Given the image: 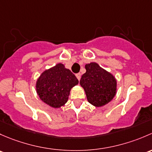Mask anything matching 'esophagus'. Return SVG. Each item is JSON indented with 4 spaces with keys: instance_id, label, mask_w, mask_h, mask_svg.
Instances as JSON below:
<instances>
[{
    "instance_id": "34e87169",
    "label": "esophagus",
    "mask_w": 152,
    "mask_h": 152,
    "mask_svg": "<svg viewBox=\"0 0 152 152\" xmlns=\"http://www.w3.org/2000/svg\"><path fill=\"white\" fill-rule=\"evenodd\" d=\"M75 75H76V77L77 78L78 80H80V77H81V75H80V73H77V74H76Z\"/></svg>"
}]
</instances>
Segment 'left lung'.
I'll return each mask as SVG.
<instances>
[{"label": "left lung", "mask_w": 152, "mask_h": 152, "mask_svg": "<svg viewBox=\"0 0 152 152\" xmlns=\"http://www.w3.org/2000/svg\"><path fill=\"white\" fill-rule=\"evenodd\" d=\"M85 68L86 72L81 77L80 84L85 91L88 102L96 107H102L116 94V79L96 62L86 64Z\"/></svg>", "instance_id": "1"}]
</instances>
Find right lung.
Returning a JSON list of instances; mask_svg holds the SVG:
<instances>
[{"instance_id": "1", "label": "right lung", "mask_w": 152, "mask_h": 152, "mask_svg": "<svg viewBox=\"0 0 152 152\" xmlns=\"http://www.w3.org/2000/svg\"><path fill=\"white\" fill-rule=\"evenodd\" d=\"M79 81L61 63L45 69L36 83V91L43 102L53 108H60L67 102L70 91Z\"/></svg>"}]
</instances>
